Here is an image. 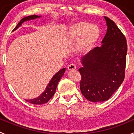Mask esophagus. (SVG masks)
Here are the masks:
<instances>
[{
	"label": "esophagus",
	"mask_w": 134,
	"mask_h": 134,
	"mask_svg": "<svg viewBox=\"0 0 134 134\" xmlns=\"http://www.w3.org/2000/svg\"><path fill=\"white\" fill-rule=\"evenodd\" d=\"M69 71H72V70H75L76 69V65L73 64V63H71V64L69 65V66L67 67Z\"/></svg>",
	"instance_id": "esophagus-1"
}]
</instances>
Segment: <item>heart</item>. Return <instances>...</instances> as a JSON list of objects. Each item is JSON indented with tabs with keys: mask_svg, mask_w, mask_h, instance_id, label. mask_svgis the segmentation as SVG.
Instances as JSON below:
<instances>
[{
	"mask_svg": "<svg viewBox=\"0 0 134 134\" xmlns=\"http://www.w3.org/2000/svg\"><path fill=\"white\" fill-rule=\"evenodd\" d=\"M66 39L71 43L76 44L78 52L82 54L89 53L94 48L101 37L100 28L87 21L72 23L65 34Z\"/></svg>",
	"mask_w": 134,
	"mask_h": 134,
	"instance_id": "heart-1",
	"label": "heart"
}]
</instances>
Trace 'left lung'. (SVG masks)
Listing matches in <instances>:
<instances>
[{"instance_id":"obj_1","label":"left lung","mask_w":134,"mask_h":134,"mask_svg":"<svg viewBox=\"0 0 134 134\" xmlns=\"http://www.w3.org/2000/svg\"><path fill=\"white\" fill-rule=\"evenodd\" d=\"M104 18L107 29L102 45L81 58L82 67L79 69L80 91L86 99L95 103L108 100L125 76L126 40L113 21Z\"/></svg>"}]
</instances>
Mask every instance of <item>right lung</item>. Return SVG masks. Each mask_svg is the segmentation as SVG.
<instances>
[{"instance_id": "obj_1", "label": "right lung", "mask_w": 134, "mask_h": 134, "mask_svg": "<svg viewBox=\"0 0 134 134\" xmlns=\"http://www.w3.org/2000/svg\"><path fill=\"white\" fill-rule=\"evenodd\" d=\"M41 18V15H32L22 18L20 20V21H19V23H18V24L16 25V27H15V28H14V29L13 30V31H15L17 29L19 28V27L21 25V24L23 22L27 21L32 20V19H37V18ZM65 72V68H63L61 70H59L57 73H55V75L53 76V77L52 78L50 81L49 82L47 86H46L44 92H42V94L40 95L38 97H36V98L34 99H25L26 101L28 102L29 103L35 105H42L44 104V103H47L49 100L53 97L54 93H55L58 82H59V81L60 80L62 76L64 75Z\"/></svg>"}]
</instances>
